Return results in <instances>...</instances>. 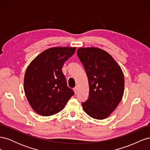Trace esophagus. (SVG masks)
<instances>
[{"instance_id": "esophagus-1", "label": "esophagus", "mask_w": 150, "mask_h": 150, "mask_svg": "<svg viewBox=\"0 0 150 150\" xmlns=\"http://www.w3.org/2000/svg\"><path fill=\"white\" fill-rule=\"evenodd\" d=\"M73 90H74V91L75 94H76V93H77V87L74 88H73Z\"/></svg>"}]
</instances>
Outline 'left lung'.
Wrapping results in <instances>:
<instances>
[{"mask_svg":"<svg viewBox=\"0 0 150 150\" xmlns=\"http://www.w3.org/2000/svg\"><path fill=\"white\" fill-rule=\"evenodd\" d=\"M77 54L88 76L89 96L82 103L91 117L103 120L108 117L123 96L125 79L120 66L107 52L96 47L79 48Z\"/></svg>","mask_w":150,"mask_h":150,"instance_id":"8db88e82","label":"left lung"}]
</instances>
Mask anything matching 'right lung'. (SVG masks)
Instances as JSON below:
<instances>
[{
	"mask_svg": "<svg viewBox=\"0 0 150 150\" xmlns=\"http://www.w3.org/2000/svg\"><path fill=\"white\" fill-rule=\"evenodd\" d=\"M76 47H53L40 53L27 68L24 88L32 108L48 116L61 111L74 94L67 87L62 71L64 63L74 54Z\"/></svg>",
	"mask_w": 150,
	"mask_h": 150,
	"instance_id": "obj_1",
	"label": "right lung"
}]
</instances>
